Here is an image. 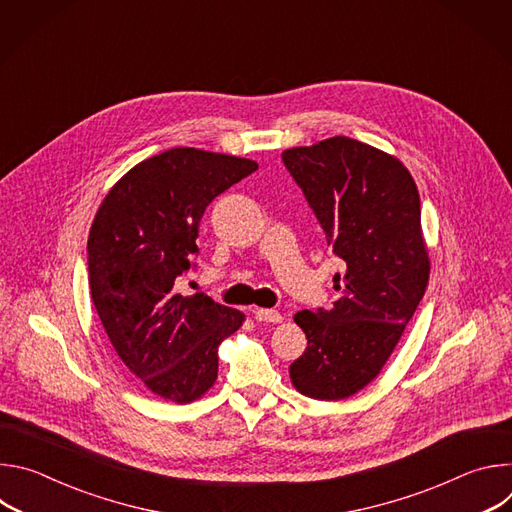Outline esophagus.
Listing matches in <instances>:
<instances>
[{"label": "esophagus", "instance_id": "obj_1", "mask_svg": "<svg viewBox=\"0 0 512 512\" xmlns=\"http://www.w3.org/2000/svg\"><path fill=\"white\" fill-rule=\"evenodd\" d=\"M253 314H255V320L257 322H273V324H277V322H281L283 318H281V314L277 312V310H263V308H255L253 310Z\"/></svg>", "mask_w": 512, "mask_h": 512}]
</instances>
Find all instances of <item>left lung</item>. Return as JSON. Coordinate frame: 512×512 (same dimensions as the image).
<instances>
[{
	"label": "left lung",
	"instance_id": "left-lung-1",
	"mask_svg": "<svg viewBox=\"0 0 512 512\" xmlns=\"http://www.w3.org/2000/svg\"><path fill=\"white\" fill-rule=\"evenodd\" d=\"M281 160L344 267L330 310L296 314L308 346L289 377L312 399H346L381 373L425 294L419 192L397 158L344 135Z\"/></svg>",
	"mask_w": 512,
	"mask_h": 512
}]
</instances>
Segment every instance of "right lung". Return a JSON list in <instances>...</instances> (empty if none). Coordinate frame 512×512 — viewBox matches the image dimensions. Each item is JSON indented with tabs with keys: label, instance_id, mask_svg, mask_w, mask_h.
Segmentation results:
<instances>
[{
	"label": "right lung",
	"instance_id": "1",
	"mask_svg": "<svg viewBox=\"0 0 512 512\" xmlns=\"http://www.w3.org/2000/svg\"><path fill=\"white\" fill-rule=\"evenodd\" d=\"M257 170L253 160L174 148L131 168L93 221L91 298L125 367L152 393L190 403L216 381L218 344L245 316L210 296H182L196 267L206 206Z\"/></svg>",
	"mask_w": 512,
	"mask_h": 512
}]
</instances>
